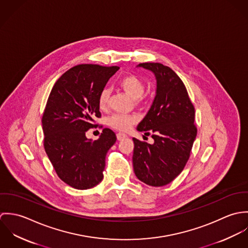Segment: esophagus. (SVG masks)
I'll use <instances>...</instances> for the list:
<instances>
[{
  "instance_id": "1",
  "label": "esophagus",
  "mask_w": 248,
  "mask_h": 248,
  "mask_svg": "<svg viewBox=\"0 0 248 248\" xmlns=\"http://www.w3.org/2000/svg\"><path fill=\"white\" fill-rule=\"evenodd\" d=\"M116 138H117V140H123L124 139L127 138V135H125V134H123V133H118V134L116 135Z\"/></svg>"
}]
</instances>
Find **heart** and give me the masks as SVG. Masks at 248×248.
Returning <instances> with one entry per match:
<instances>
[{
    "label": "heart",
    "instance_id": "b5f03b06",
    "mask_svg": "<svg viewBox=\"0 0 248 248\" xmlns=\"http://www.w3.org/2000/svg\"><path fill=\"white\" fill-rule=\"evenodd\" d=\"M120 88L136 102L141 101L142 95L145 91V84L140 77L134 74L127 75L123 77L119 82ZM109 99V90L104 88L98 94V107L100 109L105 110L108 107ZM137 118L132 115H122V114H113L108 118V124L114 129L120 131L129 130L135 123Z\"/></svg>",
    "mask_w": 248,
    "mask_h": 248
}]
</instances>
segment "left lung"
<instances>
[{"label": "left lung", "mask_w": 248, "mask_h": 248, "mask_svg": "<svg viewBox=\"0 0 248 248\" xmlns=\"http://www.w3.org/2000/svg\"><path fill=\"white\" fill-rule=\"evenodd\" d=\"M156 79L149 111L137 130L151 135L153 144L133 139V165L137 177L155 187L164 186L182 172L197 137L195 108L177 73L160 63H142Z\"/></svg>", "instance_id": "obj_1"}]
</instances>
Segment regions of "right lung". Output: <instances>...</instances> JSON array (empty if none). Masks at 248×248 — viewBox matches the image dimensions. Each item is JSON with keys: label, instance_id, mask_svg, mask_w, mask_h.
Segmentation results:
<instances>
[{"label": "right lung", "instance_id": "obj_1", "mask_svg": "<svg viewBox=\"0 0 248 248\" xmlns=\"http://www.w3.org/2000/svg\"><path fill=\"white\" fill-rule=\"evenodd\" d=\"M118 67L78 65L66 71L54 84L42 118L45 151L56 172L72 188L86 190L103 179L108 149L115 134L103 129L97 140L86 132L97 126L100 117L98 94Z\"/></svg>", "mask_w": 248, "mask_h": 248}]
</instances>
